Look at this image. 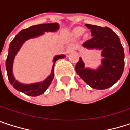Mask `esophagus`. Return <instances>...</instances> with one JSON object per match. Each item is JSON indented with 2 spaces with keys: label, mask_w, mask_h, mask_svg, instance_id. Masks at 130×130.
<instances>
[{
  "label": "esophagus",
  "mask_w": 130,
  "mask_h": 130,
  "mask_svg": "<svg viewBox=\"0 0 130 130\" xmlns=\"http://www.w3.org/2000/svg\"><path fill=\"white\" fill-rule=\"evenodd\" d=\"M72 50H73V46H69L67 48V51H68V53H70Z\"/></svg>",
  "instance_id": "34e87169"
}]
</instances>
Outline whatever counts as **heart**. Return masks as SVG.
<instances>
[{"label":"heart","mask_w":130,"mask_h":130,"mask_svg":"<svg viewBox=\"0 0 130 130\" xmlns=\"http://www.w3.org/2000/svg\"><path fill=\"white\" fill-rule=\"evenodd\" d=\"M83 29H81V28H78V29H77L76 30V33L77 34V35H80V34H82L83 33Z\"/></svg>","instance_id":"heart-1"}]
</instances>
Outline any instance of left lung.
<instances>
[{"label": "left lung", "instance_id": "1", "mask_svg": "<svg viewBox=\"0 0 130 130\" xmlns=\"http://www.w3.org/2000/svg\"><path fill=\"white\" fill-rule=\"evenodd\" d=\"M92 38L83 43L87 49L102 50V65L97 69L85 68L81 58L75 66L77 74L90 87L105 90L113 86L121 77L124 68V50L117 35L108 27L85 25Z\"/></svg>", "mask_w": 130, "mask_h": 130}]
</instances>
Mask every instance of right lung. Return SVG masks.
<instances>
[{
  "mask_svg": "<svg viewBox=\"0 0 130 130\" xmlns=\"http://www.w3.org/2000/svg\"><path fill=\"white\" fill-rule=\"evenodd\" d=\"M59 28V25L57 22L55 23H46V24H40L29 27L28 28L22 30L19 33H18L14 39L11 41L9 46V53L6 60V69L7 71V76L9 81L11 85L17 90L27 95L30 96H38L43 94L47 90L49 86L50 85L53 77H54V65L56 62L59 59L65 58V55H59L56 56L53 59V65L52 68L51 74L50 76L45 79L42 82L35 83L31 84H23L17 81L13 74V65L14 58L19 50L22 44L30 38H37L40 35L44 34V32H55Z\"/></svg>",
  "mask_w": 130,
  "mask_h": 130,
  "instance_id": "1",
  "label": "right lung"
}]
</instances>
